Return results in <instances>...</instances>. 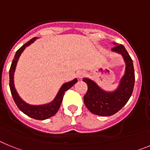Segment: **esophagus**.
Wrapping results in <instances>:
<instances>
[{
  "label": "esophagus",
  "instance_id": "1",
  "mask_svg": "<svg viewBox=\"0 0 150 150\" xmlns=\"http://www.w3.org/2000/svg\"><path fill=\"white\" fill-rule=\"evenodd\" d=\"M86 75V74H85L84 72H78L77 74H76V76H77V77L79 78V79H82V78L83 77V76Z\"/></svg>",
  "mask_w": 150,
  "mask_h": 150
}]
</instances>
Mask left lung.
I'll return each instance as SVG.
<instances>
[{
    "mask_svg": "<svg viewBox=\"0 0 150 150\" xmlns=\"http://www.w3.org/2000/svg\"><path fill=\"white\" fill-rule=\"evenodd\" d=\"M113 44L116 46L111 51L121 55L125 63L124 76L121 78L118 88L112 91H104L95 81L83 78V81L88 85V91L83 98L85 105L90 112L101 116H112L120 111L132 96L134 86V70L132 58L123 45Z\"/></svg>",
    "mask_w": 150,
    "mask_h": 150,
    "instance_id": "left-lung-1",
    "label": "left lung"
}]
</instances>
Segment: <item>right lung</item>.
<instances>
[{
	"label": "right lung",
	"mask_w": 150,
	"mask_h": 150,
	"mask_svg": "<svg viewBox=\"0 0 150 150\" xmlns=\"http://www.w3.org/2000/svg\"><path fill=\"white\" fill-rule=\"evenodd\" d=\"M36 39H38V38H34L30 40L16 52V55L14 56V59H13L10 69V88L13 100L15 101L17 107H18V109L22 112H23L25 114L33 118L34 120H44L53 116L58 112L62 100H63L64 92L70 88H71L77 82V79L75 78L71 81L64 83L54 100L49 104H43V105H31V104H29L24 101L19 97L15 88V86H14V72H15L17 62H18L21 54L22 53V52L25 50L27 46H30L31 43H34Z\"/></svg>",
	"instance_id": "obj_1"
}]
</instances>
